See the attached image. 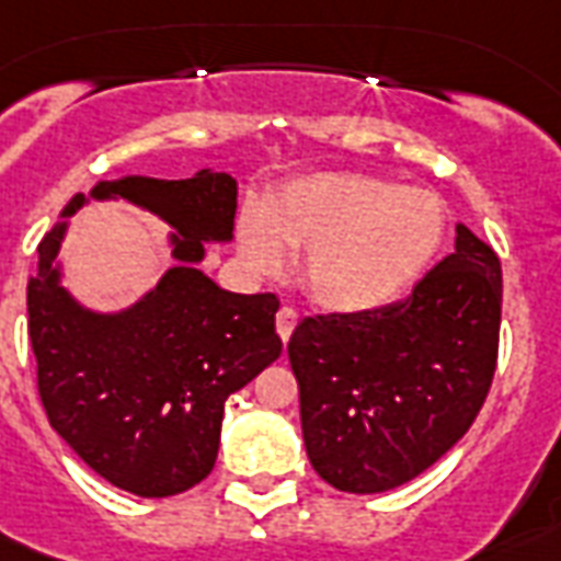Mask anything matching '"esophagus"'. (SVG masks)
<instances>
[{
  "mask_svg": "<svg viewBox=\"0 0 561 561\" xmlns=\"http://www.w3.org/2000/svg\"><path fill=\"white\" fill-rule=\"evenodd\" d=\"M275 324H277V336L286 342L289 336H293L295 324H298V312H295L293 307H280L275 316Z\"/></svg>",
  "mask_w": 561,
  "mask_h": 561,
  "instance_id": "esophagus-1",
  "label": "esophagus"
}]
</instances>
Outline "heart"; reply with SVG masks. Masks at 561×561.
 <instances>
[{
	"label": "heart",
	"instance_id": "b5f03b06",
	"mask_svg": "<svg viewBox=\"0 0 561 561\" xmlns=\"http://www.w3.org/2000/svg\"><path fill=\"white\" fill-rule=\"evenodd\" d=\"M445 207L424 186H398L366 172L295 178L237 221L242 263L257 275L301 254V286L312 304L363 316L398 301L445 242Z\"/></svg>",
	"mask_w": 561,
	"mask_h": 561
}]
</instances>
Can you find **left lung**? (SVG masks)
<instances>
[{"label": "left lung", "mask_w": 561, "mask_h": 561, "mask_svg": "<svg viewBox=\"0 0 561 561\" xmlns=\"http://www.w3.org/2000/svg\"><path fill=\"white\" fill-rule=\"evenodd\" d=\"M501 298V260L459 221L454 254L410 298L304 319L286 354L316 474L340 492L377 494L445 457L492 386Z\"/></svg>", "instance_id": "left-lung-1"}]
</instances>
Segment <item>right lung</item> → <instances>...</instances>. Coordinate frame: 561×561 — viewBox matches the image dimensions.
Listing matches in <instances>:
<instances>
[{"mask_svg":"<svg viewBox=\"0 0 561 561\" xmlns=\"http://www.w3.org/2000/svg\"><path fill=\"white\" fill-rule=\"evenodd\" d=\"M90 201H128L168 221L170 267L119 311H95L62 284L68 216ZM237 181L128 175L76 193L43 237L28 277V336L51 430L95 474L137 497H169L216 466L228 394L280 357L277 298L221 289L198 268L207 242L233 240Z\"/></svg>","mask_w":561,"mask_h":561,"instance_id":"obj_1","label":"right lung"}]
</instances>
